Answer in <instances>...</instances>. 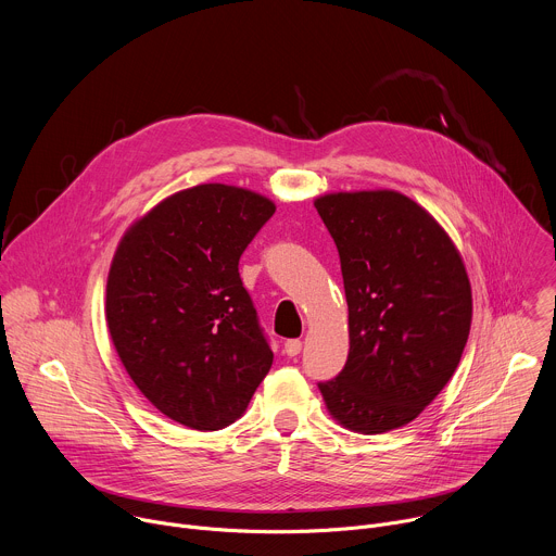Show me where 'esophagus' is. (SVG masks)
<instances>
[{
    "label": "esophagus",
    "mask_w": 556,
    "mask_h": 556,
    "mask_svg": "<svg viewBox=\"0 0 556 556\" xmlns=\"http://www.w3.org/2000/svg\"><path fill=\"white\" fill-rule=\"evenodd\" d=\"M283 352H286L288 356H296V354L301 352V341H299V339H288V341L283 343Z\"/></svg>",
    "instance_id": "1"
}]
</instances>
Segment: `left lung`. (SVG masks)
Returning a JSON list of instances; mask_svg holds the SVG:
<instances>
[{
	"label": "left lung",
	"mask_w": 556,
	"mask_h": 556,
	"mask_svg": "<svg viewBox=\"0 0 556 556\" xmlns=\"http://www.w3.org/2000/svg\"><path fill=\"white\" fill-rule=\"evenodd\" d=\"M314 206L339 249L350 309L348 363L319 382L326 407L365 435L405 427L451 380L470 332L462 255L399 191L326 193Z\"/></svg>",
	"instance_id": "obj_1"
}]
</instances>
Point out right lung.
Instances as JSON below:
<instances>
[{"instance_id":"right-lung-1","label":"right lung","mask_w":556,"mask_h":556,"mask_svg":"<svg viewBox=\"0 0 556 556\" xmlns=\"http://www.w3.org/2000/svg\"><path fill=\"white\" fill-rule=\"evenodd\" d=\"M273 213L255 191L198 185L136 219L114 253L105 319L116 354L144 399L189 429L232 425L273 365L237 270Z\"/></svg>"}]
</instances>
